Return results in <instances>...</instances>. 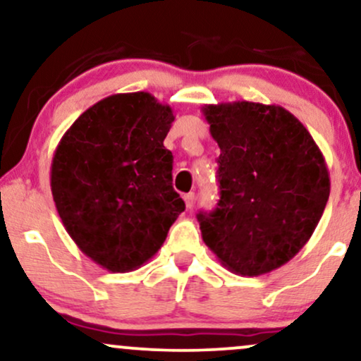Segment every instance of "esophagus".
Segmentation results:
<instances>
[{
    "label": "esophagus",
    "mask_w": 361,
    "mask_h": 361,
    "mask_svg": "<svg viewBox=\"0 0 361 361\" xmlns=\"http://www.w3.org/2000/svg\"><path fill=\"white\" fill-rule=\"evenodd\" d=\"M183 200H185L186 208H191V207H193V202H195V193H186L183 196Z\"/></svg>",
    "instance_id": "esophagus-1"
}]
</instances>
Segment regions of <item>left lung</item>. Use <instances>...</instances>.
I'll return each instance as SVG.
<instances>
[{"label":"left lung","mask_w":361,"mask_h":361,"mask_svg":"<svg viewBox=\"0 0 361 361\" xmlns=\"http://www.w3.org/2000/svg\"><path fill=\"white\" fill-rule=\"evenodd\" d=\"M220 147V202L196 214L204 245L241 276L283 267L312 238L330 196L323 153L298 118L278 104L202 108Z\"/></svg>","instance_id":"obj_1"}]
</instances>
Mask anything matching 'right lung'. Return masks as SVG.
I'll return each instance as SVG.
<instances>
[{"instance_id": "add662e5", "label": "right lung", "mask_w": 361, "mask_h": 361, "mask_svg": "<svg viewBox=\"0 0 361 361\" xmlns=\"http://www.w3.org/2000/svg\"><path fill=\"white\" fill-rule=\"evenodd\" d=\"M173 109L147 91L103 98L80 115L54 149L51 193L68 235L113 273L153 258L185 209L165 148Z\"/></svg>"}]
</instances>
